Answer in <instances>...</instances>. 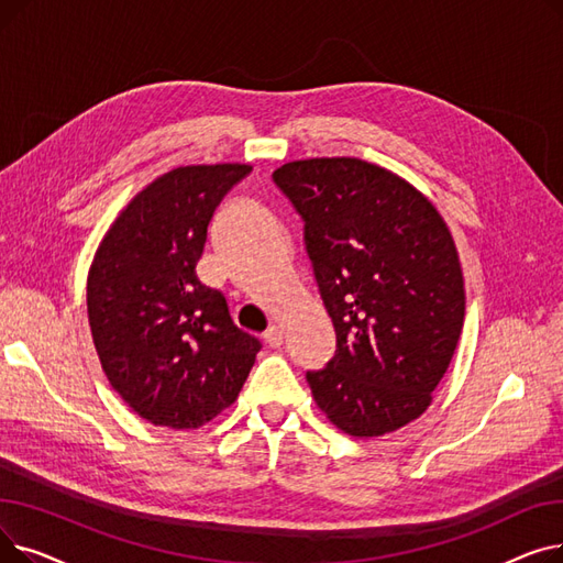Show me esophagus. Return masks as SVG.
I'll return each instance as SVG.
<instances>
[{
	"instance_id": "esophagus-1",
	"label": "esophagus",
	"mask_w": 563,
	"mask_h": 563,
	"mask_svg": "<svg viewBox=\"0 0 563 563\" xmlns=\"http://www.w3.org/2000/svg\"><path fill=\"white\" fill-rule=\"evenodd\" d=\"M264 342L269 344L272 349H278L280 344H283V331H280V327H272L269 331L264 333Z\"/></svg>"
}]
</instances>
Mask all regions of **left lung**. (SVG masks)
Listing matches in <instances>:
<instances>
[{
    "label": "left lung",
    "mask_w": 563,
    "mask_h": 563,
    "mask_svg": "<svg viewBox=\"0 0 563 563\" xmlns=\"http://www.w3.org/2000/svg\"><path fill=\"white\" fill-rule=\"evenodd\" d=\"M274 183L303 240L338 346L308 372L317 406L353 438L418 420L456 351L465 287L452 232L397 173L356 157L283 164Z\"/></svg>",
    "instance_id": "left-lung-1"
}]
</instances>
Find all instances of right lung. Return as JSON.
Here are the masks:
<instances>
[{
	"label": "right lung",
	"mask_w": 563,
	"mask_h": 563,
	"mask_svg": "<svg viewBox=\"0 0 563 563\" xmlns=\"http://www.w3.org/2000/svg\"><path fill=\"white\" fill-rule=\"evenodd\" d=\"M249 164L173 168L115 217L86 280L102 372L155 427L198 429L234 404L260 342L232 323L223 294L196 264L207 225Z\"/></svg>",
	"instance_id": "add662e5"
}]
</instances>
